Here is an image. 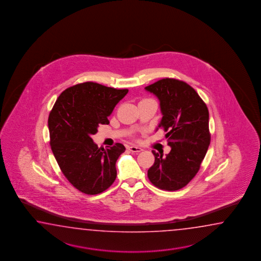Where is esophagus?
Segmentation results:
<instances>
[{
    "mask_svg": "<svg viewBox=\"0 0 261 261\" xmlns=\"http://www.w3.org/2000/svg\"><path fill=\"white\" fill-rule=\"evenodd\" d=\"M128 149L133 152V153H139V152L143 151V149H142L141 147L136 146V145H129V146H128Z\"/></svg>",
    "mask_w": 261,
    "mask_h": 261,
    "instance_id": "esophagus-1",
    "label": "esophagus"
}]
</instances>
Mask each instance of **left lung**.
Masks as SVG:
<instances>
[{
  "instance_id": "1",
  "label": "left lung",
  "mask_w": 261,
  "mask_h": 261,
  "mask_svg": "<svg viewBox=\"0 0 261 261\" xmlns=\"http://www.w3.org/2000/svg\"><path fill=\"white\" fill-rule=\"evenodd\" d=\"M160 100L162 118L158 128L167 132L171 151L155 153L147 176L159 189L174 191L186 187L200 170L209 147V111L193 88L183 81L164 78L144 88Z\"/></svg>"
}]
</instances>
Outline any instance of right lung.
<instances>
[{"instance_id":"right-lung-1","label":"right lung","mask_w":261,"mask_h":261,"mask_svg":"<svg viewBox=\"0 0 261 261\" xmlns=\"http://www.w3.org/2000/svg\"><path fill=\"white\" fill-rule=\"evenodd\" d=\"M128 89L93 82L78 84L61 93L48 117L50 145L61 172L85 194L101 193L115 182L116 162L126 150L117 143L99 148L91 138Z\"/></svg>"}]
</instances>
